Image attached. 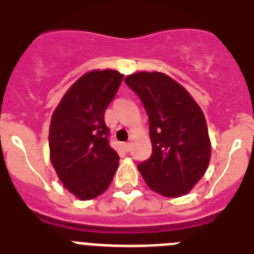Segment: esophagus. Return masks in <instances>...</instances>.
Wrapping results in <instances>:
<instances>
[{"label":"esophagus","mask_w":254,"mask_h":254,"mask_svg":"<svg viewBox=\"0 0 254 254\" xmlns=\"http://www.w3.org/2000/svg\"><path fill=\"white\" fill-rule=\"evenodd\" d=\"M125 147H126V150L128 151L129 147H131V142H126V143H125Z\"/></svg>","instance_id":"34e87169"}]
</instances>
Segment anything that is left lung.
<instances>
[{
    "label": "left lung",
    "mask_w": 254,
    "mask_h": 254,
    "mask_svg": "<svg viewBox=\"0 0 254 254\" xmlns=\"http://www.w3.org/2000/svg\"><path fill=\"white\" fill-rule=\"evenodd\" d=\"M146 109L152 154L137 165L150 190L165 197L188 193L210 163L211 143L201 108L185 87L161 72L125 78Z\"/></svg>",
    "instance_id": "8db88e82"
}]
</instances>
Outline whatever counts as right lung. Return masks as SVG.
I'll return each mask as SVG.
<instances>
[{"label":"right lung","mask_w":254,"mask_h":254,"mask_svg":"<svg viewBox=\"0 0 254 254\" xmlns=\"http://www.w3.org/2000/svg\"><path fill=\"white\" fill-rule=\"evenodd\" d=\"M122 78L114 69L85 73L69 87L52 116V165L64 187L82 201L102 194L118 168L120 156L109 145L104 113Z\"/></svg>","instance_id":"right-lung-1"}]
</instances>
